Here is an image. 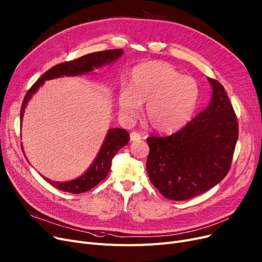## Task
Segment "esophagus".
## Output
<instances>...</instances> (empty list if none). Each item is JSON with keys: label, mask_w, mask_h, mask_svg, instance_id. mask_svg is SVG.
<instances>
[{"label": "esophagus", "mask_w": 262, "mask_h": 262, "mask_svg": "<svg viewBox=\"0 0 262 262\" xmlns=\"http://www.w3.org/2000/svg\"><path fill=\"white\" fill-rule=\"evenodd\" d=\"M141 139V135L137 132H133L130 133V140L132 141H138Z\"/></svg>", "instance_id": "esophagus-1"}]
</instances>
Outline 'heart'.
<instances>
[{
	"instance_id": "obj_1",
	"label": "heart",
	"mask_w": 262,
	"mask_h": 262,
	"mask_svg": "<svg viewBox=\"0 0 262 262\" xmlns=\"http://www.w3.org/2000/svg\"><path fill=\"white\" fill-rule=\"evenodd\" d=\"M199 99V86L190 76H182L165 62H149L134 68L130 84L121 88L119 107L122 115H137L145 104L144 118L161 132L176 130L191 119Z\"/></svg>"
}]
</instances>
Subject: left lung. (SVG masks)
<instances>
[{
	"label": "left lung",
	"instance_id": "8db88e82",
	"mask_svg": "<svg viewBox=\"0 0 262 262\" xmlns=\"http://www.w3.org/2000/svg\"><path fill=\"white\" fill-rule=\"evenodd\" d=\"M210 105L183 128L146 138V170L152 184L168 199L183 201L214 187L228 173L238 124L224 86L209 78Z\"/></svg>",
	"mask_w": 262,
	"mask_h": 262
}]
</instances>
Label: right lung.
I'll return each mask as SVG.
<instances>
[{"label": "right lung", "mask_w": 262, "mask_h": 262, "mask_svg": "<svg viewBox=\"0 0 262 262\" xmlns=\"http://www.w3.org/2000/svg\"><path fill=\"white\" fill-rule=\"evenodd\" d=\"M122 54V49L98 51L85 54L76 60L60 63L51 67L50 70L45 73L28 91L24 101H22L20 120L22 121V117H24L28 101L34 93H36L38 88L42 85V83L46 80H50V79L59 78L63 76H78L88 74L89 72H92L94 68H98L106 64L115 62ZM128 142L129 134L126 130L123 128H111L108 130L104 143L100 146V150L96 158L94 159L93 164L91 165V167L86 170V172L84 174L68 182H53L45 177L42 178L52 186L63 191L72 192V194H80V192L88 191L91 188L96 186L100 181H103L108 176L112 158L115 157V155L118 153L120 149H122V147L124 145H126Z\"/></svg>", "instance_id": "1"}]
</instances>
